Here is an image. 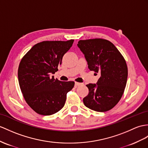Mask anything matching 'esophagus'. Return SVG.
Wrapping results in <instances>:
<instances>
[{
  "label": "esophagus",
  "instance_id": "34e87169",
  "mask_svg": "<svg viewBox=\"0 0 148 148\" xmlns=\"http://www.w3.org/2000/svg\"><path fill=\"white\" fill-rule=\"evenodd\" d=\"M82 85V83H79V82H75V86H76V87L77 86H80V85Z\"/></svg>",
  "mask_w": 148,
  "mask_h": 148
}]
</instances>
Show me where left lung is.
I'll use <instances>...</instances> for the list:
<instances>
[{
  "label": "left lung",
  "mask_w": 148,
  "mask_h": 148,
  "mask_svg": "<svg viewBox=\"0 0 148 148\" xmlns=\"http://www.w3.org/2000/svg\"><path fill=\"white\" fill-rule=\"evenodd\" d=\"M78 48L84 54L90 71L100 73L97 84L86 85L88 94L85 106L97 112H106L119 102L127 83L128 70L124 58L112 43L95 38L80 40Z\"/></svg>",
  "instance_id": "obj_1"
}]
</instances>
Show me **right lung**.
I'll return each mask as SVG.
<instances>
[{
	"label": "right lung",
	"instance_id": "right-lung-1",
	"mask_svg": "<svg viewBox=\"0 0 148 148\" xmlns=\"http://www.w3.org/2000/svg\"><path fill=\"white\" fill-rule=\"evenodd\" d=\"M74 40L46 41L37 43L21 60L18 80L26 102L36 112L50 116L64 107L66 94L75 82H62L54 74Z\"/></svg>",
	"mask_w": 148,
	"mask_h": 148
}]
</instances>
